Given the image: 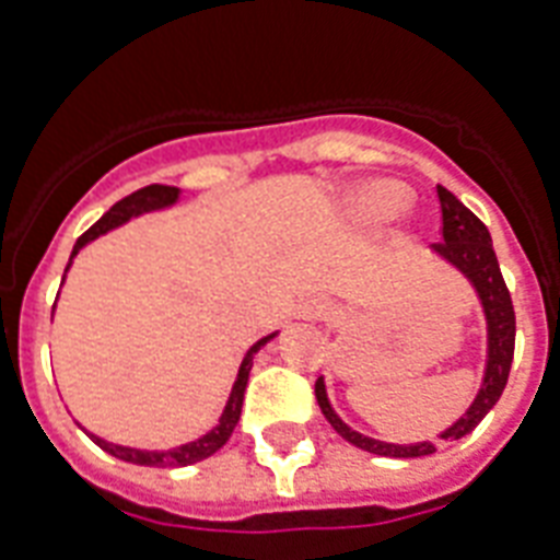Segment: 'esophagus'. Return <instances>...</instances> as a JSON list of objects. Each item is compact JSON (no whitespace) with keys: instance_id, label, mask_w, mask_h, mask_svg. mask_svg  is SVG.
Returning a JSON list of instances; mask_svg holds the SVG:
<instances>
[{"instance_id":"esophagus-1","label":"esophagus","mask_w":560,"mask_h":560,"mask_svg":"<svg viewBox=\"0 0 560 560\" xmlns=\"http://www.w3.org/2000/svg\"><path fill=\"white\" fill-rule=\"evenodd\" d=\"M325 314H328V307H325L323 302H316V299H311V302L302 305V316H305V319H319V316Z\"/></svg>"}]
</instances>
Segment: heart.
I'll list each match as a JSON object with an SVG mask.
<instances>
[{
	"label": "heart",
	"instance_id": "heart-1",
	"mask_svg": "<svg viewBox=\"0 0 560 560\" xmlns=\"http://www.w3.org/2000/svg\"><path fill=\"white\" fill-rule=\"evenodd\" d=\"M404 202H407V194L395 183H369L351 197V211L360 220H383L404 209Z\"/></svg>",
	"mask_w": 560,
	"mask_h": 560
}]
</instances>
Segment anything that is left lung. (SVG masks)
<instances>
[{
  "mask_svg": "<svg viewBox=\"0 0 560 560\" xmlns=\"http://www.w3.org/2000/svg\"><path fill=\"white\" fill-rule=\"evenodd\" d=\"M439 202H442V244H433L435 255L453 264L465 279L474 284L479 302H482V314H486L488 325V360H486V374H482V386H479L477 398L468 407V412L453 421L439 439L453 442L468 435L482 418L494 409L500 400L512 372V358H514V307L509 288H505L503 272L497 264L494 244L488 235L486 223L453 197L447 188L439 186ZM316 404L323 409V416L328 418V424L337 433L351 442L360 451L377 453V456H392V459H416V456H430L435 453L433 442H416V444H392L381 442V439H369V435L351 430L337 412H334L328 392H325V381H316Z\"/></svg>",
  "mask_w": 560,
  "mask_h": 560,
  "instance_id": "8db88e82",
  "label": "left lung"
}]
</instances>
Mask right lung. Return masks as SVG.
Here are the masks:
<instances>
[{"mask_svg": "<svg viewBox=\"0 0 560 560\" xmlns=\"http://www.w3.org/2000/svg\"><path fill=\"white\" fill-rule=\"evenodd\" d=\"M179 200V188L174 186H144L139 191H133L130 197L125 200H118L113 209L104 214V218L90 226L78 237V244L72 249V258L81 253L83 246L95 241L98 235H107L109 229L121 226L127 223L130 218H139V214H148V211H160V209H168L174 202ZM72 258H69V267H72ZM66 267V270H69ZM276 334L270 337H264L253 346V349L246 351L244 363L237 369V377H235V386H232V395H229L226 407H223V416H220V424L214 430H209L206 435L200 439H194L188 444H179V447H171V451H139V447H125V444H113V442H104L98 435H92V442L104 447L109 456H116V459H125V462H133V465H148V468H186V465H194V462H202L209 459L211 453H218L223 444L229 442V435L232 430L237 427V418H241V407H244V392H246V381H249V369H253V358L258 354L264 342H270Z\"/></svg>", "mask_w": 560, "mask_h": 560, "instance_id": "right-lung-1", "label": "right lung"}]
</instances>
